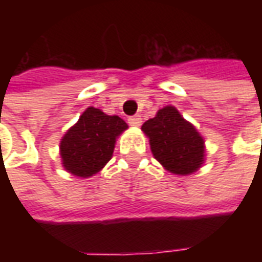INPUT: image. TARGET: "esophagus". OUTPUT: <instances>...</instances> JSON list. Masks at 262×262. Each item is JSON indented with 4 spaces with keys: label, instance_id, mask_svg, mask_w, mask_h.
<instances>
[{
    "label": "esophagus",
    "instance_id": "1",
    "mask_svg": "<svg viewBox=\"0 0 262 262\" xmlns=\"http://www.w3.org/2000/svg\"><path fill=\"white\" fill-rule=\"evenodd\" d=\"M127 122H129L132 126H140V123H142V116H140V115H133V116H129Z\"/></svg>",
    "mask_w": 262,
    "mask_h": 262
}]
</instances>
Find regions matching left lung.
<instances>
[{"instance_id": "1", "label": "left lung", "mask_w": 262, "mask_h": 262, "mask_svg": "<svg viewBox=\"0 0 262 262\" xmlns=\"http://www.w3.org/2000/svg\"><path fill=\"white\" fill-rule=\"evenodd\" d=\"M142 130L150 139L156 160L170 172L187 176L203 163V139L174 106L160 109L154 118L143 123Z\"/></svg>"}]
</instances>
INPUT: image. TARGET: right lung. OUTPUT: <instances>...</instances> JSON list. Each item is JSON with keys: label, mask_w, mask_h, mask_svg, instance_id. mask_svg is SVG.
Wrapping results in <instances>:
<instances>
[{"label": "right lung", "mask_w": 262, "mask_h": 262, "mask_svg": "<svg viewBox=\"0 0 262 262\" xmlns=\"http://www.w3.org/2000/svg\"><path fill=\"white\" fill-rule=\"evenodd\" d=\"M125 129L127 125L119 116H109L92 106L86 109L60 143L66 170L84 178L97 174L111 160L116 137Z\"/></svg>", "instance_id": "add662e5"}]
</instances>
